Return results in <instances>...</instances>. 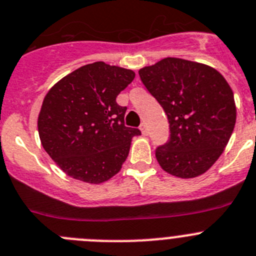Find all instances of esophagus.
<instances>
[{
    "instance_id": "obj_1",
    "label": "esophagus",
    "mask_w": 256,
    "mask_h": 256,
    "mask_svg": "<svg viewBox=\"0 0 256 256\" xmlns=\"http://www.w3.org/2000/svg\"><path fill=\"white\" fill-rule=\"evenodd\" d=\"M140 130H142V135H149V128H148L146 124H142V125H140Z\"/></svg>"
}]
</instances>
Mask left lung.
<instances>
[{
	"label": "left lung",
	"mask_w": 256,
	"mask_h": 256,
	"mask_svg": "<svg viewBox=\"0 0 256 256\" xmlns=\"http://www.w3.org/2000/svg\"><path fill=\"white\" fill-rule=\"evenodd\" d=\"M139 76L168 117L170 135L155 149L158 163L179 178L208 170L236 122L234 93L225 78L211 66L179 58L145 66Z\"/></svg>",
	"instance_id": "8db88e82"
}]
</instances>
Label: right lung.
<instances>
[{
	"label": "right lung",
	"instance_id": "obj_1",
	"mask_svg": "<svg viewBox=\"0 0 256 256\" xmlns=\"http://www.w3.org/2000/svg\"><path fill=\"white\" fill-rule=\"evenodd\" d=\"M135 78L130 69L104 62L87 64L59 80L45 96L38 120L42 148L74 179L102 183L118 173L132 136L128 107L116 97Z\"/></svg>",
	"mask_w": 256,
	"mask_h": 256
}]
</instances>
